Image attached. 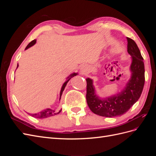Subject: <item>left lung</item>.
<instances>
[{"instance_id": "obj_1", "label": "left lung", "mask_w": 156, "mask_h": 156, "mask_svg": "<svg viewBox=\"0 0 156 156\" xmlns=\"http://www.w3.org/2000/svg\"><path fill=\"white\" fill-rule=\"evenodd\" d=\"M127 52L131 56V77L123 90L106 98H98L92 80L87 78V102L94 114L105 117L120 116L138 101L144 85V64L140 51L134 40L127 37Z\"/></svg>"}]
</instances>
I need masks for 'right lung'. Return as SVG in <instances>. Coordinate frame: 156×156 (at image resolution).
<instances>
[{"label": "right lung", "instance_id": "add662e5", "mask_svg": "<svg viewBox=\"0 0 156 156\" xmlns=\"http://www.w3.org/2000/svg\"><path fill=\"white\" fill-rule=\"evenodd\" d=\"M36 40H32L31 42H30V43L29 44V45H28L26 47L25 49H27L28 48H30V47L32 46L33 45H34V44H36ZM17 67H18V65H17ZM77 73H72V75H70L68 77V79L64 83V84H63L62 87V88H61V90H60V100L61 96H62V92H63V91H64V90L66 86L67 83H68V81H69L71 78L73 77V76H75V75H77ZM60 111H60L58 112H56L54 110H52V109H51V108H47V109H45V110H44V111H41V112H39V113H36V114H30V115H31L32 116H33V117H34V118H37V119H45V118H48V117H50V116H55V115H57V114H58V113H59ZM29 115H30V114H29Z\"/></svg>", "mask_w": 156, "mask_h": 156}]
</instances>
